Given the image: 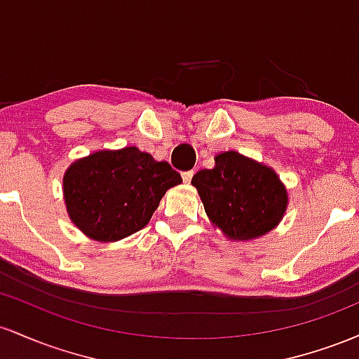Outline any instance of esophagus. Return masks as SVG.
<instances>
[{"mask_svg":"<svg viewBox=\"0 0 359 359\" xmlns=\"http://www.w3.org/2000/svg\"><path fill=\"white\" fill-rule=\"evenodd\" d=\"M181 178H183L184 183H190L191 178H193V171H184V172H181Z\"/></svg>","mask_w":359,"mask_h":359,"instance_id":"obj_1","label":"esophagus"}]
</instances>
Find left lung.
<instances>
[{"label": "left lung", "mask_w": 359, "mask_h": 359, "mask_svg": "<svg viewBox=\"0 0 359 359\" xmlns=\"http://www.w3.org/2000/svg\"><path fill=\"white\" fill-rule=\"evenodd\" d=\"M191 184L212 222L236 241L269 232L287 210V190L276 172L236 151L217 154L215 166L200 169Z\"/></svg>", "instance_id": "8db88e82"}]
</instances>
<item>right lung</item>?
Segmentation results:
<instances>
[{
	"label": "right lung",
	"instance_id": "1",
	"mask_svg": "<svg viewBox=\"0 0 359 359\" xmlns=\"http://www.w3.org/2000/svg\"><path fill=\"white\" fill-rule=\"evenodd\" d=\"M181 181L166 161L130 146L98 151L71 164L64 175V198L79 231L110 243L146 227L164 193Z\"/></svg>",
	"mask_w": 359,
	"mask_h": 359
}]
</instances>
